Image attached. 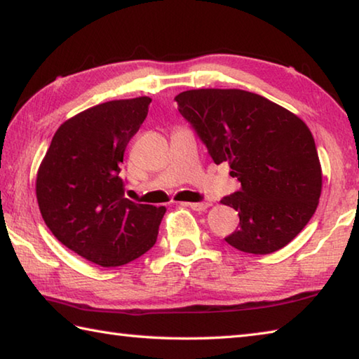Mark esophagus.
Masks as SVG:
<instances>
[{
  "instance_id": "1",
  "label": "esophagus",
  "mask_w": 359,
  "mask_h": 359,
  "mask_svg": "<svg viewBox=\"0 0 359 359\" xmlns=\"http://www.w3.org/2000/svg\"><path fill=\"white\" fill-rule=\"evenodd\" d=\"M184 206H189L191 210L194 211H205L206 208H208L210 203L208 202H197V203H183Z\"/></svg>"
}]
</instances>
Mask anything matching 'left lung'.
I'll return each mask as SVG.
<instances>
[{"mask_svg":"<svg viewBox=\"0 0 359 359\" xmlns=\"http://www.w3.org/2000/svg\"><path fill=\"white\" fill-rule=\"evenodd\" d=\"M175 100L211 159L229 162L241 183L221 200L240 216V229L225 241L257 255L287 246L311 221L322 192L309 128L284 107L243 90H191Z\"/></svg>","mask_w":359,"mask_h":359,"instance_id":"8db88e82","label":"left lung"}]
</instances>
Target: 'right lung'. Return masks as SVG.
Returning <instances> with one entry per match:
<instances>
[{"label":"right lung","mask_w":359,"mask_h":359,"mask_svg":"<svg viewBox=\"0 0 359 359\" xmlns=\"http://www.w3.org/2000/svg\"><path fill=\"white\" fill-rule=\"evenodd\" d=\"M151 99L99 104L60 126L37 172L41 215L56 240L88 262L121 266L154 246L165 208L124 197L126 147Z\"/></svg>","instance_id":"right-lung-1"}]
</instances>
